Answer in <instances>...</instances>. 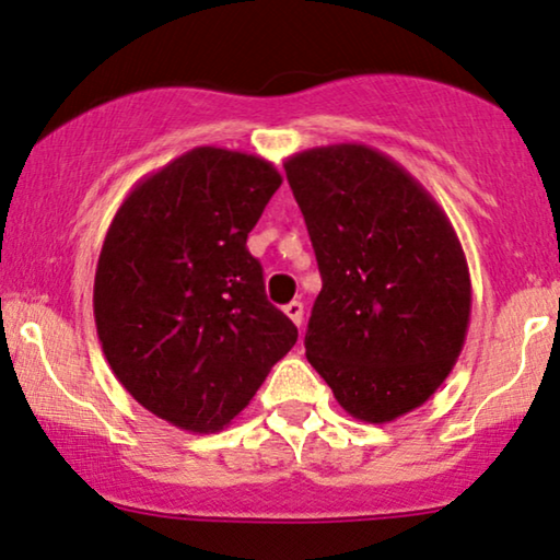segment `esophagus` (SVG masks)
Here are the masks:
<instances>
[{"instance_id":"esophagus-1","label":"esophagus","mask_w":560,"mask_h":560,"mask_svg":"<svg viewBox=\"0 0 560 560\" xmlns=\"http://www.w3.org/2000/svg\"><path fill=\"white\" fill-rule=\"evenodd\" d=\"M283 314H287V317L294 322L296 327H302V322H304V306H302V302H289L287 306H283Z\"/></svg>"}]
</instances>
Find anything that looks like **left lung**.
Here are the masks:
<instances>
[{"label":"left lung","mask_w":560,"mask_h":560,"mask_svg":"<svg viewBox=\"0 0 560 560\" xmlns=\"http://www.w3.org/2000/svg\"><path fill=\"white\" fill-rule=\"evenodd\" d=\"M322 273L306 360L352 419L388 423L427 404L467 340L471 281L446 212L368 144L283 162Z\"/></svg>","instance_id":"8db88e82"}]
</instances>
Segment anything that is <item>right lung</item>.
<instances>
[{"label": "right lung", "instance_id": "obj_1", "mask_svg": "<svg viewBox=\"0 0 560 560\" xmlns=\"http://www.w3.org/2000/svg\"><path fill=\"white\" fill-rule=\"evenodd\" d=\"M279 185L264 156L195 147L139 179L108 225L93 281L101 348L172 427H228L294 348V322L246 248Z\"/></svg>", "mask_w": 560, "mask_h": 560}]
</instances>
